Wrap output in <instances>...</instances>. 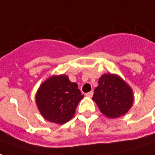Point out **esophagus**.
<instances>
[{
	"label": "esophagus",
	"instance_id": "obj_1",
	"mask_svg": "<svg viewBox=\"0 0 155 155\" xmlns=\"http://www.w3.org/2000/svg\"><path fill=\"white\" fill-rule=\"evenodd\" d=\"M86 97H91L92 96H93V91H89V92H87L86 94Z\"/></svg>",
	"mask_w": 155,
	"mask_h": 155
}]
</instances>
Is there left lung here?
Here are the masks:
<instances>
[{
	"instance_id": "8db88e82",
	"label": "left lung",
	"mask_w": 155,
	"mask_h": 155,
	"mask_svg": "<svg viewBox=\"0 0 155 155\" xmlns=\"http://www.w3.org/2000/svg\"><path fill=\"white\" fill-rule=\"evenodd\" d=\"M92 100L106 116L117 118L130 109L133 96L131 89L121 78L107 74L99 79Z\"/></svg>"
}]
</instances>
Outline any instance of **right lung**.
<instances>
[{
  "instance_id": "1",
  "label": "right lung",
  "mask_w": 155,
  "mask_h": 155,
  "mask_svg": "<svg viewBox=\"0 0 155 155\" xmlns=\"http://www.w3.org/2000/svg\"><path fill=\"white\" fill-rule=\"evenodd\" d=\"M83 97L76 83L70 82L66 75H58L44 82L35 98L40 112L47 120L64 124L73 117Z\"/></svg>"
}]
</instances>
